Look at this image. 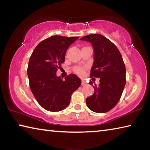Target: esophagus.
Masks as SVG:
<instances>
[{"label":"esophagus","instance_id":"34e87169","mask_svg":"<svg viewBox=\"0 0 150 150\" xmlns=\"http://www.w3.org/2000/svg\"><path fill=\"white\" fill-rule=\"evenodd\" d=\"M86 84H87V83H86V81L84 79L81 80V85H82V86H85Z\"/></svg>","mask_w":150,"mask_h":150}]
</instances>
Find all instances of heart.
Listing matches in <instances>:
<instances>
[{
    "mask_svg": "<svg viewBox=\"0 0 150 150\" xmlns=\"http://www.w3.org/2000/svg\"><path fill=\"white\" fill-rule=\"evenodd\" d=\"M73 70L76 74H77L79 75H82L84 74L85 69L83 67H80V66H76V67H73Z\"/></svg>",
    "mask_w": 150,
    "mask_h": 150,
    "instance_id": "1",
    "label": "heart"
}]
</instances>
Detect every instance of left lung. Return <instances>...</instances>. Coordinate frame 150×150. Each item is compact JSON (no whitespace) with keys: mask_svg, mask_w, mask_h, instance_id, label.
Masks as SVG:
<instances>
[{"mask_svg":"<svg viewBox=\"0 0 150 150\" xmlns=\"http://www.w3.org/2000/svg\"><path fill=\"white\" fill-rule=\"evenodd\" d=\"M80 40L89 42L94 48V63L91 77L100 78L99 85L93 86L95 92L86 99L88 108L105 113L116 105L126 84V67L117 47L99 34H89ZM93 85V82L89 81Z\"/></svg>","mask_w":150,"mask_h":150,"instance_id":"1","label":"left lung"}]
</instances>
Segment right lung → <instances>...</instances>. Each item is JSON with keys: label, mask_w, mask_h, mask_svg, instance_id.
<instances>
[{"label": "right lung", "mask_w": 150, "mask_h": 150, "mask_svg": "<svg viewBox=\"0 0 150 150\" xmlns=\"http://www.w3.org/2000/svg\"><path fill=\"white\" fill-rule=\"evenodd\" d=\"M78 38L53 35L40 42L30 56L27 69L30 89L40 105L48 111L67 107L72 93L81 84L80 79L73 73L65 80L56 75L65 62L66 51Z\"/></svg>", "instance_id": "add662e5"}]
</instances>
